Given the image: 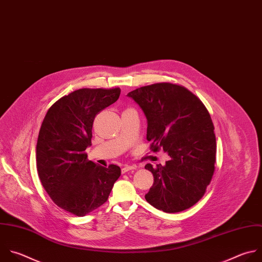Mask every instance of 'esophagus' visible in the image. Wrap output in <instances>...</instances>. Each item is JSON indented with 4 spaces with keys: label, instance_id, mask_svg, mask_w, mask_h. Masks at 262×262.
<instances>
[{
    "label": "esophagus",
    "instance_id": "1",
    "mask_svg": "<svg viewBox=\"0 0 262 262\" xmlns=\"http://www.w3.org/2000/svg\"><path fill=\"white\" fill-rule=\"evenodd\" d=\"M133 169H136V165H128V164H125L122 168H121V171H122V173H124V172H127L128 170H133Z\"/></svg>",
    "mask_w": 262,
    "mask_h": 262
}]
</instances>
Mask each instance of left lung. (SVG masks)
I'll use <instances>...</instances> for the list:
<instances>
[{"label":"left lung","instance_id":"left-lung-1","mask_svg":"<svg viewBox=\"0 0 262 262\" xmlns=\"http://www.w3.org/2000/svg\"><path fill=\"white\" fill-rule=\"evenodd\" d=\"M127 96L146 115L151 151L163 150L169 156L165 165H145L154 178L146 201L166 213L189 209L204 196L215 171L217 145L209 111L175 83L142 86Z\"/></svg>","mask_w":262,"mask_h":262}]
</instances>
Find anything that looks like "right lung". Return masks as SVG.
Listing matches in <instances>:
<instances>
[{
  "label": "right lung",
  "mask_w": 262,
  "mask_h": 262,
  "mask_svg": "<svg viewBox=\"0 0 262 262\" xmlns=\"http://www.w3.org/2000/svg\"><path fill=\"white\" fill-rule=\"evenodd\" d=\"M120 89H81L57 100L42 122L37 148V170L53 203L78 217L104 205L121 169L87 158L96 116L115 103Z\"/></svg>",
  "instance_id": "add662e5"
}]
</instances>
